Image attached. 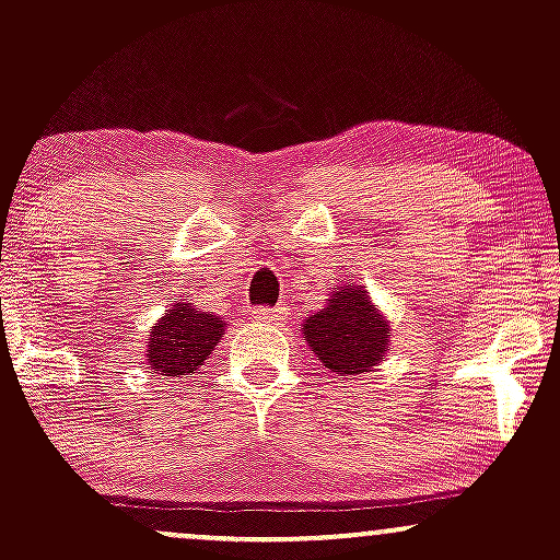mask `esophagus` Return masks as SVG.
<instances>
[{
	"label": "esophagus",
	"mask_w": 560,
	"mask_h": 560,
	"mask_svg": "<svg viewBox=\"0 0 560 560\" xmlns=\"http://www.w3.org/2000/svg\"><path fill=\"white\" fill-rule=\"evenodd\" d=\"M249 316H253L258 324H281L284 320V307H268V305H258L249 311Z\"/></svg>",
	"instance_id": "esophagus-1"
}]
</instances>
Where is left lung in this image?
<instances>
[{
	"label": "left lung",
	"mask_w": 560,
	"mask_h": 560,
	"mask_svg": "<svg viewBox=\"0 0 560 560\" xmlns=\"http://www.w3.org/2000/svg\"><path fill=\"white\" fill-rule=\"evenodd\" d=\"M305 342L326 369L355 376L376 365L387 352L389 324L371 305L361 287H342L329 305L305 320Z\"/></svg>",
	"instance_id": "obj_1"
}]
</instances>
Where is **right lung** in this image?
Segmentation results:
<instances>
[{
	"label": "right lung",
	"instance_id": "right-lung-1",
	"mask_svg": "<svg viewBox=\"0 0 560 560\" xmlns=\"http://www.w3.org/2000/svg\"><path fill=\"white\" fill-rule=\"evenodd\" d=\"M223 320L213 313L197 311L195 305H173L150 329L147 365L163 376L197 374L223 334Z\"/></svg>",
	"mask_w": 560,
	"mask_h": 560
}]
</instances>
